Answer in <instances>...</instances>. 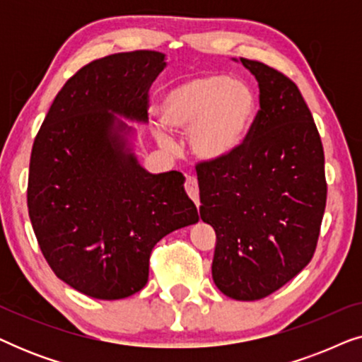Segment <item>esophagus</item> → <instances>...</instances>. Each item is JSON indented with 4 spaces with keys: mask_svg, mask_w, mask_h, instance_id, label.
I'll return each instance as SVG.
<instances>
[{
    "mask_svg": "<svg viewBox=\"0 0 362 362\" xmlns=\"http://www.w3.org/2000/svg\"><path fill=\"white\" fill-rule=\"evenodd\" d=\"M185 187H186L187 196H189L191 199H192V202H194V204L199 207V186H197L196 177L194 176H187Z\"/></svg>",
    "mask_w": 362,
    "mask_h": 362,
    "instance_id": "obj_1",
    "label": "esophagus"
}]
</instances>
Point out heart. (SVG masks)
<instances>
[{"instance_id":"heart-1","label":"heart","mask_w":362,"mask_h":362,"mask_svg":"<svg viewBox=\"0 0 362 362\" xmlns=\"http://www.w3.org/2000/svg\"><path fill=\"white\" fill-rule=\"evenodd\" d=\"M161 125L187 133L192 156L201 163H224L247 145L259 113V98L244 81L224 74L189 78L173 87L158 105ZM158 143L170 148L171 138L156 132Z\"/></svg>"}]
</instances>
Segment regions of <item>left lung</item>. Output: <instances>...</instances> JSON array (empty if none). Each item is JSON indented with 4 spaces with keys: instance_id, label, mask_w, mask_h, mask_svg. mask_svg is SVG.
<instances>
[{
    "instance_id": "1",
    "label": "left lung",
    "mask_w": 362,
    "mask_h": 362,
    "mask_svg": "<svg viewBox=\"0 0 362 362\" xmlns=\"http://www.w3.org/2000/svg\"><path fill=\"white\" fill-rule=\"evenodd\" d=\"M240 62L259 83L260 110L247 145L197 170L201 219L214 227L212 280L229 298L274 293L308 265L326 206L325 153L303 97L265 64Z\"/></svg>"
}]
</instances>
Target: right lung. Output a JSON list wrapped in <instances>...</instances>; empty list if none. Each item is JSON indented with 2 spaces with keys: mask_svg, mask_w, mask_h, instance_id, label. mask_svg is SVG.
<instances>
[{
  "mask_svg": "<svg viewBox=\"0 0 362 362\" xmlns=\"http://www.w3.org/2000/svg\"><path fill=\"white\" fill-rule=\"evenodd\" d=\"M168 66L156 51L120 52L82 67L61 88L33 145L28 209L49 267L74 290L120 300L148 281L150 255L196 224L180 171L153 175L135 153L148 88Z\"/></svg>",
  "mask_w": 362,
  "mask_h": 362,
  "instance_id": "1",
  "label": "right lung"
}]
</instances>
